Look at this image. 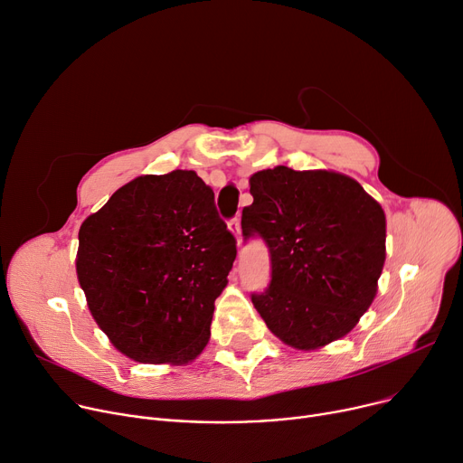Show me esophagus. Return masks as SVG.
<instances>
[{"label":"esophagus","instance_id":"obj_1","mask_svg":"<svg viewBox=\"0 0 463 463\" xmlns=\"http://www.w3.org/2000/svg\"><path fill=\"white\" fill-rule=\"evenodd\" d=\"M229 229L234 232L236 240L240 241V240H241V225H240V218H238V215H236V218H232V220L229 222Z\"/></svg>","mask_w":463,"mask_h":463}]
</instances>
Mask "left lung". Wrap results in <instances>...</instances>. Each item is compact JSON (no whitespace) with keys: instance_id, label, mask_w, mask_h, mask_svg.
Segmentation results:
<instances>
[{"instance_id":"obj_1","label":"left lung","mask_w":463,"mask_h":463,"mask_svg":"<svg viewBox=\"0 0 463 463\" xmlns=\"http://www.w3.org/2000/svg\"><path fill=\"white\" fill-rule=\"evenodd\" d=\"M241 234L266 243L271 279L251 301L298 350L345 336L371 307L385 262V213L359 182L279 165L250 178Z\"/></svg>"}]
</instances>
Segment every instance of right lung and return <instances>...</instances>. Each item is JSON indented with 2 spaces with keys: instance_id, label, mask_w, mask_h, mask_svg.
Instances as JSON below:
<instances>
[{
  "instance_id": "right-lung-1",
  "label": "right lung",
  "mask_w": 463,
  "mask_h": 463,
  "mask_svg": "<svg viewBox=\"0 0 463 463\" xmlns=\"http://www.w3.org/2000/svg\"><path fill=\"white\" fill-rule=\"evenodd\" d=\"M78 238V281L118 352L175 364L203 352L236 238L195 171L134 178L89 215Z\"/></svg>"
}]
</instances>
